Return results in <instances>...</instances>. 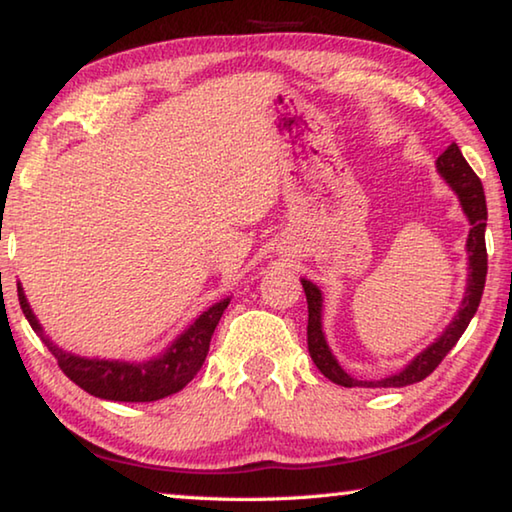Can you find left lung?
Here are the masks:
<instances>
[{"label":"left lung","instance_id":"1","mask_svg":"<svg viewBox=\"0 0 512 512\" xmlns=\"http://www.w3.org/2000/svg\"><path fill=\"white\" fill-rule=\"evenodd\" d=\"M436 167L440 176L447 180V185L456 192L467 221L472 225L470 235H467L470 275H467V289H465V298L461 302V309L456 311L454 320L447 325L445 332L440 334L427 350H422L404 370L384 379L363 381L348 375V372L339 366V361H336L332 350H329L323 334V293H320V289L314 282L300 280L302 289H305L307 309H309V323H307L309 354L311 359H314L316 368L323 372L329 381H334V384L345 386V388H352V386L402 388V386L415 384V381H422L424 377H429L431 372L438 368V363L447 357V352L454 348L458 339H461L467 325H470L472 316L476 314V309H479L483 287H485V273H488V253H485V221H488V207H485L483 185L479 176L472 171L470 164L465 162L463 153L456 144L449 146V149L440 155L436 160Z\"/></svg>","mask_w":512,"mask_h":512}]
</instances>
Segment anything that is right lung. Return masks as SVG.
I'll return each mask as SVG.
<instances>
[{
	"label": "right lung",
	"mask_w": 512,
	"mask_h": 512,
	"mask_svg": "<svg viewBox=\"0 0 512 512\" xmlns=\"http://www.w3.org/2000/svg\"><path fill=\"white\" fill-rule=\"evenodd\" d=\"M17 298H20V307L24 316H27L29 325L33 327V332L40 336L42 343L54 354L60 370L76 386H81L85 393L112 402H155L167 395L183 391L205 363L214 329L219 325L225 307L230 305V298L216 302V305L203 311L160 357L142 363H131L85 359L76 357L72 352H65L63 348L51 343L49 336L42 332L38 318L33 316L20 284H17Z\"/></svg>",
	"instance_id": "1"
}]
</instances>
